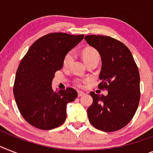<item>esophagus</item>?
<instances>
[{
	"mask_svg": "<svg viewBox=\"0 0 153 153\" xmlns=\"http://www.w3.org/2000/svg\"><path fill=\"white\" fill-rule=\"evenodd\" d=\"M84 95H85V93L83 92H81V91H78V96H79V97H80V96H84Z\"/></svg>",
	"mask_w": 153,
	"mask_h": 153,
	"instance_id": "esophagus-1",
	"label": "esophagus"
}]
</instances>
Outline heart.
<instances>
[{"mask_svg":"<svg viewBox=\"0 0 153 153\" xmlns=\"http://www.w3.org/2000/svg\"><path fill=\"white\" fill-rule=\"evenodd\" d=\"M73 58H74V55L72 52L67 53L65 54L64 60H63V65L64 67H68L70 65V64L72 62ZM82 58L85 64L88 62H92V61H98L100 59V55L99 52L96 51L95 48L92 47H86L82 51ZM86 82V80H82V79H76L74 81V84L76 85L77 86L82 87L83 83Z\"/></svg>","mask_w":153,"mask_h":153,"instance_id":"obj_1","label":"heart"}]
</instances>
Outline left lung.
Listing matches in <instances>:
<instances>
[{"label":"left lung","instance_id":"1","mask_svg":"<svg viewBox=\"0 0 153 153\" xmlns=\"http://www.w3.org/2000/svg\"><path fill=\"white\" fill-rule=\"evenodd\" d=\"M88 44L98 51L102 60L98 88L106 96L91 92L93 102L88 109L89 122L98 130L113 132L130 122L140 100L138 68L130 50L117 39L106 36H85Z\"/></svg>","mask_w":153,"mask_h":153}]
</instances>
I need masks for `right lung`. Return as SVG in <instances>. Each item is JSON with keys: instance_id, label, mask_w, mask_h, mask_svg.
I'll use <instances>...</instances> for the list:
<instances>
[{"instance_id": "1", "label": "right lung", "mask_w": 153, "mask_h": 153, "mask_svg": "<svg viewBox=\"0 0 153 153\" xmlns=\"http://www.w3.org/2000/svg\"><path fill=\"white\" fill-rule=\"evenodd\" d=\"M84 38L65 33H51L29 47L15 74L13 93L19 112L32 126L51 130L66 120V106L77 98L72 88L53 90L55 72L63 67L67 53Z\"/></svg>"}]
</instances>
